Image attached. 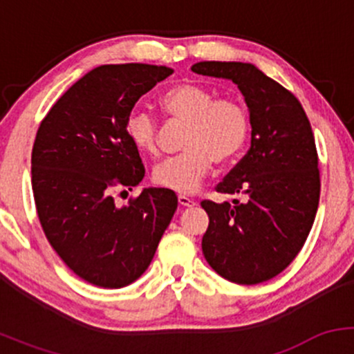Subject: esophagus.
<instances>
[{"label": "esophagus", "mask_w": 354, "mask_h": 354, "mask_svg": "<svg viewBox=\"0 0 354 354\" xmlns=\"http://www.w3.org/2000/svg\"><path fill=\"white\" fill-rule=\"evenodd\" d=\"M178 203H180V206H183V208H191V206L196 205V201L185 196V194H180V196H178Z\"/></svg>", "instance_id": "esophagus-1"}]
</instances>
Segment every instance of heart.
Segmentation results:
<instances>
[{"instance_id":"obj_1","label":"heart","mask_w":354,"mask_h":354,"mask_svg":"<svg viewBox=\"0 0 354 354\" xmlns=\"http://www.w3.org/2000/svg\"><path fill=\"white\" fill-rule=\"evenodd\" d=\"M160 106L173 123L186 124V153L166 160L153 171L160 188L189 194L201 186L213 165H226L245 149L251 116L245 101L234 95H214L196 83H180L161 95ZM126 136L149 156L161 153V128L153 115L135 111L126 120Z\"/></svg>"}]
</instances>
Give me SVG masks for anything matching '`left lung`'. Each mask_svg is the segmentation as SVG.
Wrapping results in <instances>:
<instances>
[{"label": "left lung", "mask_w": 354, "mask_h": 354, "mask_svg": "<svg viewBox=\"0 0 354 354\" xmlns=\"http://www.w3.org/2000/svg\"><path fill=\"white\" fill-rule=\"evenodd\" d=\"M191 70L234 81L253 128L251 148L216 186L218 193L245 194V201H201L209 218L203 254L228 281H268L293 263L318 211L321 180L310 120L293 93L253 64L201 61Z\"/></svg>", "instance_id": "obj_1"}]
</instances>
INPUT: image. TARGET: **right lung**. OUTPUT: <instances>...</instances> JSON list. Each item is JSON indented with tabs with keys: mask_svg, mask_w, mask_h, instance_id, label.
I'll return each instance as SVG.
<instances>
[{
	"mask_svg": "<svg viewBox=\"0 0 354 354\" xmlns=\"http://www.w3.org/2000/svg\"><path fill=\"white\" fill-rule=\"evenodd\" d=\"M171 73L143 63L95 68L53 104L36 133L31 185L44 236L73 273L95 286L136 281L178 208L165 188L145 189L123 208L113 198L145 176L126 120Z\"/></svg>",
	"mask_w": 354,
	"mask_h": 354,
	"instance_id": "obj_1",
	"label": "right lung"
}]
</instances>
